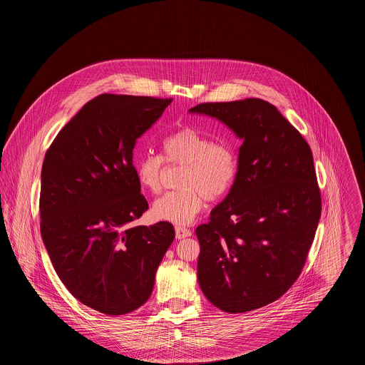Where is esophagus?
I'll use <instances>...</instances> for the list:
<instances>
[{"mask_svg":"<svg viewBox=\"0 0 365 365\" xmlns=\"http://www.w3.org/2000/svg\"><path fill=\"white\" fill-rule=\"evenodd\" d=\"M191 233L192 232L190 229L184 227V226H175V236H177V239H185V237L191 236Z\"/></svg>","mask_w":365,"mask_h":365,"instance_id":"esophagus-1","label":"esophagus"}]
</instances>
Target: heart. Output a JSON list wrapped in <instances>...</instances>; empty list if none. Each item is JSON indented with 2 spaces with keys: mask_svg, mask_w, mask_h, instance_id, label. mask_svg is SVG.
<instances>
[{
  "mask_svg": "<svg viewBox=\"0 0 365 365\" xmlns=\"http://www.w3.org/2000/svg\"><path fill=\"white\" fill-rule=\"evenodd\" d=\"M163 150L164 157L146 153L135 163L139 185L153 194L161 188L164 160L184 167L178 180L181 188L155 201L152 212L157 219L190 223L204 208L205 198L212 202L223 198L235 182L239 158L226 140H212L194 128H182L163 140Z\"/></svg>",
  "mask_w": 365,
  "mask_h": 365,
  "instance_id": "1",
  "label": "heart"
}]
</instances>
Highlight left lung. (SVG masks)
I'll list each match as a JSON object with an SVG mask.
<instances>
[{
  "instance_id": "8db88e82",
  "label": "left lung",
  "mask_w": 365,
  "mask_h": 365,
  "mask_svg": "<svg viewBox=\"0 0 365 365\" xmlns=\"http://www.w3.org/2000/svg\"><path fill=\"white\" fill-rule=\"evenodd\" d=\"M190 112L217 118L243 139L230 192L195 230L200 287L223 312L259 309L294 285L312 246L322 212L312 150L260 98Z\"/></svg>"
}]
</instances>
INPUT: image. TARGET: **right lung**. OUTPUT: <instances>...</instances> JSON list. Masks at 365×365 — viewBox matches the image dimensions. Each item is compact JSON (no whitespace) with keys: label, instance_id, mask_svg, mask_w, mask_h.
Returning a JSON list of instances; mask_svg holds the SVG:
<instances>
[{"label":"right lung","instance_id":"add662e5","mask_svg":"<svg viewBox=\"0 0 365 365\" xmlns=\"http://www.w3.org/2000/svg\"><path fill=\"white\" fill-rule=\"evenodd\" d=\"M171 101L101 94L64 125L43 160L41 233L53 267L76 299L105 314L149 299L175 237L168 222L130 226L149 208L133 149Z\"/></svg>","mask_w":365,"mask_h":365}]
</instances>
